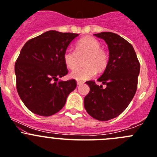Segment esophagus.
Segmentation results:
<instances>
[{"instance_id": "obj_1", "label": "esophagus", "mask_w": 157, "mask_h": 157, "mask_svg": "<svg viewBox=\"0 0 157 157\" xmlns=\"http://www.w3.org/2000/svg\"><path fill=\"white\" fill-rule=\"evenodd\" d=\"M84 84V82H82V81H77V85H81V84Z\"/></svg>"}]
</instances>
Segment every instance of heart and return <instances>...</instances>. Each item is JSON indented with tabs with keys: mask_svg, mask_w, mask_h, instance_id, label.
Here are the masks:
<instances>
[{
	"mask_svg": "<svg viewBox=\"0 0 157 157\" xmlns=\"http://www.w3.org/2000/svg\"><path fill=\"white\" fill-rule=\"evenodd\" d=\"M85 55L82 67L72 70L70 77L79 81L89 80L96 75L97 71H102L107 66L108 53L101 48V43L92 36L81 38L76 44L75 51L67 48L63 53V61L69 69H73L78 64V57Z\"/></svg>",
	"mask_w": 157,
	"mask_h": 157,
	"instance_id": "1",
	"label": "heart"
}]
</instances>
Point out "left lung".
<instances>
[{"mask_svg":"<svg viewBox=\"0 0 157 157\" xmlns=\"http://www.w3.org/2000/svg\"><path fill=\"white\" fill-rule=\"evenodd\" d=\"M94 36L105 40L109 51L106 68L97 80L106 87L97 85L94 80L86 82L90 91L84 98V104L91 117L106 121L122 113L134 98L140 63L133 46L119 35L101 32Z\"/></svg>","mask_w":157,"mask_h":157,"instance_id":"obj_1","label":"left lung"}]
</instances>
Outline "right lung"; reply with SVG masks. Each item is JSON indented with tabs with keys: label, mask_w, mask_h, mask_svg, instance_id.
<instances>
[{
	"label": "right lung",
	"mask_w": 157,
	"mask_h": 157,
	"mask_svg": "<svg viewBox=\"0 0 157 157\" xmlns=\"http://www.w3.org/2000/svg\"><path fill=\"white\" fill-rule=\"evenodd\" d=\"M77 33L47 31L28 40L15 65L16 88L21 100L32 113L54 115L66 104L77 87L75 80H59L68 73L63 53Z\"/></svg>",
	"instance_id": "right-lung-1"
}]
</instances>
